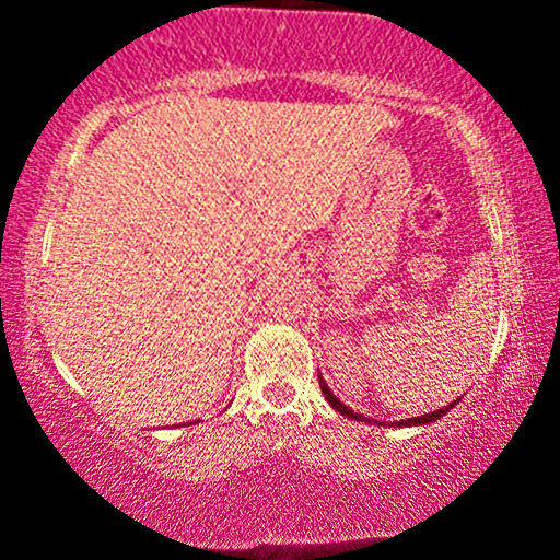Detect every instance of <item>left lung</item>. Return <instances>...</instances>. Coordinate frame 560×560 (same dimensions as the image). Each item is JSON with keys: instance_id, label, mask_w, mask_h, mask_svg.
Instances as JSON below:
<instances>
[{"instance_id": "1", "label": "left lung", "mask_w": 560, "mask_h": 560, "mask_svg": "<svg viewBox=\"0 0 560 560\" xmlns=\"http://www.w3.org/2000/svg\"><path fill=\"white\" fill-rule=\"evenodd\" d=\"M318 382H320V392H324V397H326V400L331 402V408H334V410H339V413H342V416H350V419H355V421H363V416H361V413H355V410H352V408H347V405H342V402L337 400V397L331 395V389L326 387V382H324V378H318ZM453 405H455V402H450V405H445V408L434 410V413H423V416H416V419H410V421H400V423H402V427H421V423H432V421L440 419V416H445L447 410L453 408Z\"/></svg>"}]
</instances>
